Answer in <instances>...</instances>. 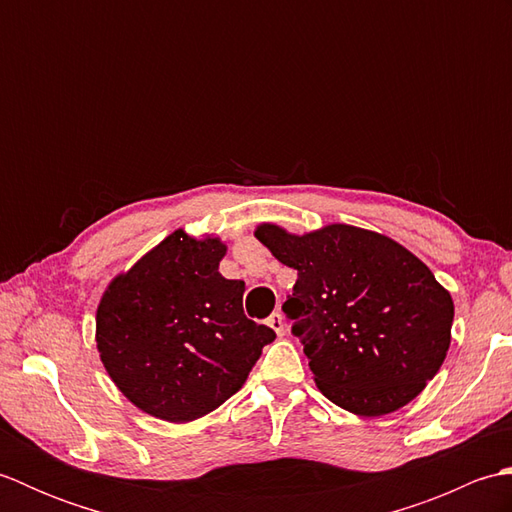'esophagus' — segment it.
<instances>
[{
	"label": "esophagus",
	"instance_id": "esophagus-1",
	"mask_svg": "<svg viewBox=\"0 0 512 512\" xmlns=\"http://www.w3.org/2000/svg\"><path fill=\"white\" fill-rule=\"evenodd\" d=\"M268 325L277 332V336H284L286 334V323H284V317H281V312H273L268 317Z\"/></svg>",
	"mask_w": 512,
	"mask_h": 512
}]
</instances>
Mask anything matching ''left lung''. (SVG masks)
<instances>
[{
  "mask_svg": "<svg viewBox=\"0 0 512 512\" xmlns=\"http://www.w3.org/2000/svg\"><path fill=\"white\" fill-rule=\"evenodd\" d=\"M255 237L297 270L281 310L334 405L385 416L438 374L451 345L453 299L405 246L350 224L295 235L264 222Z\"/></svg>",
  "mask_w": 512,
  "mask_h": 512,
  "instance_id": "1",
  "label": "left lung"
}]
</instances>
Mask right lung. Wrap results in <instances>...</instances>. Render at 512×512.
Segmentation results:
<instances>
[{
  "label": "right lung",
  "mask_w": 512,
  "mask_h": 512,
  "mask_svg": "<svg viewBox=\"0 0 512 512\" xmlns=\"http://www.w3.org/2000/svg\"><path fill=\"white\" fill-rule=\"evenodd\" d=\"M226 244L178 228L105 288L96 347L114 385L138 409L191 422L242 389L268 325L246 319L244 281L220 275Z\"/></svg>",
  "instance_id": "obj_1"
}]
</instances>
